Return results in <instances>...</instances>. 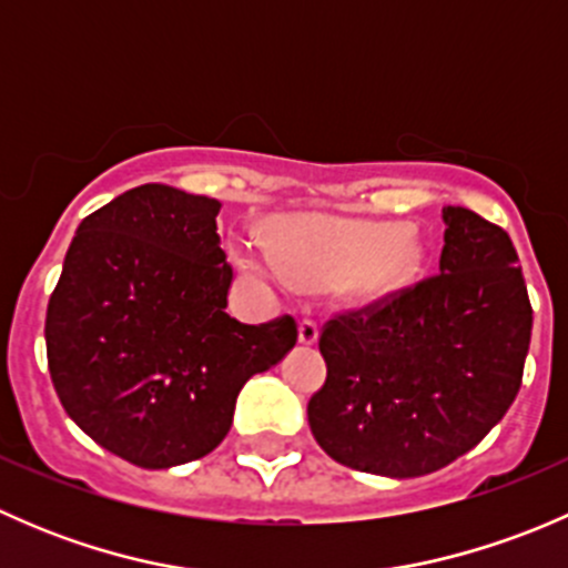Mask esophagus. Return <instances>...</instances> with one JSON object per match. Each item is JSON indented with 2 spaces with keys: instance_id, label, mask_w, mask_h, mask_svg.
Returning a JSON list of instances; mask_svg holds the SVG:
<instances>
[{
  "instance_id": "esophagus-1",
  "label": "esophagus",
  "mask_w": 568,
  "mask_h": 568,
  "mask_svg": "<svg viewBox=\"0 0 568 568\" xmlns=\"http://www.w3.org/2000/svg\"><path fill=\"white\" fill-rule=\"evenodd\" d=\"M318 341V324L313 318L300 321V343L302 346H313Z\"/></svg>"
}]
</instances>
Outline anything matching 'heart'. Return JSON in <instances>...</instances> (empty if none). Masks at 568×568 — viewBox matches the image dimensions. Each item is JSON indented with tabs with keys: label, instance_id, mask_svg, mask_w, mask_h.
Segmentation results:
<instances>
[{
	"label": "heart",
	"instance_id": "1",
	"mask_svg": "<svg viewBox=\"0 0 568 568\" xmlns=\"http://www.w3.org/2000/svg\"><path fill=\"white\" fill-rule=\"evenodd\" d=\"M242 268L272 285L324 283L343 274V294L371 305L398 291L420 263V244L385 222L288 214L272 222V252L247 247Z\"/></svg>",
	"mask_w": 568,
	"mask_h": 568
}]
</instances>
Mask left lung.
Returning a JSON list of instances; mask_svg holds the SVG:
<instances>
[{
  "instance_id": "8db88e82",
  "label": "left lung",
  "mask_w": 568,
  "mask_h": 568,
  "mask_svg": "<svg viewBox=\"0 0 568 568\" xmlns=\"http://www.w3.org/2000/svg\"><path fill=\"white\" fill-rule=\"evenodd\" d=\"M439 274L324 326L307 423L343 467L420 478L473 450L523 385L532 311L503 227L445 205Z\"/></svg>"
}]
</instances>
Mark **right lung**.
<instances>
[{
  "instance_id": "add662e5",
  "label": "right lung",
  "mask_w": 568,
  "mask_h": 568,
  "mask_svg": "<svg viewBox=\"0 0 568 568\" xmlns=\"http://www.w3.org/2000/svg\"><path fill=\"white\" fill-rule=\"evenodd\" d=\"M220 209L164 183L129 189L77 227L45 311L68 417L142 469L211 454L250 376L296 346L291 316L252 326L225 313Z\"/></svg>"
}]
</instances>
